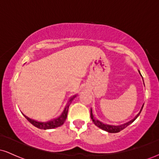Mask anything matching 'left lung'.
Returning <instances> with one entry per match:
<instances>
[{
  "instance_id": "left-lung-1",
  "label": "left lung",
  "mask_w": 159,
  "mask_h": 159,
  "mask_svg": "<svg viewBox=\"0 0 159 159\" xmlns=\"http://www.w3.org/2000/svg\"><path fill=\"white\" fill-rule=\"evenodd\" d=\"M139 73H140V71H139ZM143 84H144V83H143ZM143 105H142L141 108H140V112L138 113V114L136 115L135 117H134V119L132 120H130V121L127 122V123H124V124H121V125H108V124L103 123H102V122H100L99 120H96V119H95V118H94L93 114L92 109H91V110H90V117H91V119H92L93 122V123L95 124V125H96L97 127L100 128V129H102V130L105 131V132H109V133H117V132H120V131H121V130H123V129H125V128H126V127L128 126V125H130L131 123H132L133 122H134V120H135L137 119V118L138 117V116H139V115H140V112H141L142 109H143Z\"/></svg>"
}]
</instances>
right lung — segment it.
<instances>
[{
  "label": "right lung",
  "instance_id": "obj_1",
  "mask_svg": "<svg viewBox=\"0 0 159 159\" xmlns=\"http://www.w3.org/2000/svg\"><path fill=\"white\" fill-rule=\"evenodd\" d=\"M77 96V95H74L73 96L69 98V99L67 102L66 105L63 109V112L61 113V114L59 116L57 117L54 118V119L49 120V121L47 122H39V121H36V120L30 119L29 117H27V116L24 115L25 116V118L30 122L32 125H34V126L38 128V129H44V130H46V129H54V128H57L61 125H63L64 123V122L66 121V119L67 117V114H68V111H69V107L70 105L71 102L73 101V99L75 98Z\"/></svg>",
  "mask_w": 159,
  "mask_h": 159
}]
</instances>
